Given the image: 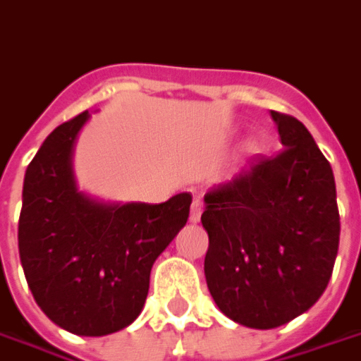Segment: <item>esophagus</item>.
Wrapping results in <instances>:
<instances>
[{"instance_id": "1", "label": "esophagus", "mask_w": 361, "mask_h": 361, "mask_svg": "<svg viewBox=\"0 0 361 361\" xmlns=\"http://www.w3.org/2000/svg\"><path fill=\"white\" fill-rule=\"evenodd\" d=\"M202 216V200L200 198H195L192 200V206H190V222H198Z\"/></svg>"}]
</instances>
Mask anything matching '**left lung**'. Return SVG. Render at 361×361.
<instances>
[{"instance_id":"1","label":"left lung","mask_w":361,"mask_h":361,"mask_svg":"<svg viewBox=\"0 0 361 361\" xmlns=\"http://www.w3.org/2000/svg\"><path fill=\"white\" fill-rule=\"evenodd\" d=\"M283 151L257 155L204 195L206 283L218 309L269 330L326 289L340 242L332 166L299 119L271 111Z\"/></svg>"}]
</instances>
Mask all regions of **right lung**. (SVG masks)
<instances>
[{"instance_id": "add662e5", "label": "right lung", "mask_w": 361, "mask_h": 361, "mask_svg": "<svg viewBox=\"0 0 361 361\" xmlns=\"http://www.w3.org/2000/svg\"><path fill=\"white\" fill-rule=\"evenodd\" d=\"M88 111L61 123L27 166L19 257L37 305L78 336L129 326L155 259L188 220L192 195L163 204H102L76 190L71 153Z\"/></svg>"}]
</instances>
